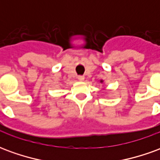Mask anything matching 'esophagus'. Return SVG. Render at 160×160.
<instances>
[{
  "mask_svg": "<svg viewBox=\"0 0 160 160\" xmlns=\"http://www.w3.org/2000/svg\"><path fill=\"white\" fill-rule=\"evenodd\" d=\"M78 80H80V81H83L85 80V77L82 76V75H80V76H78Z\"/></svg>",
  "mask_w": 160,
  "mask_h": 160,
  "instance_id": "obj_1",
  "label": "esophagus"
}]
</instances>
